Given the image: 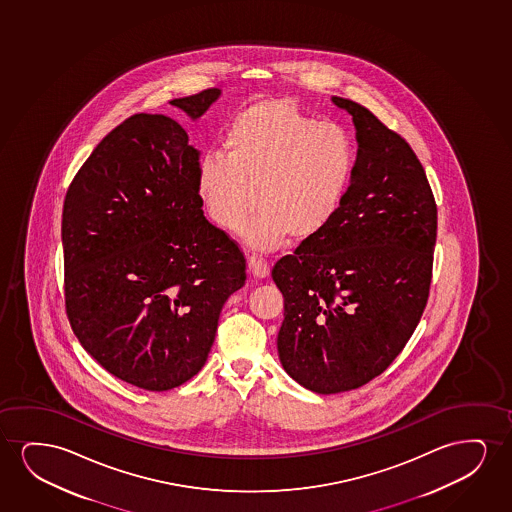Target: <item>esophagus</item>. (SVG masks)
<instances>
[{
    "label": "esophagus",
    "instance_id": "obj_1",
    "mask_svg": "<svg viewBox=\"0 0 512 512\" xmlns=\"http://www.w3.org/2000/svg\"><path fill=\"white\" fill-rule=\"evenodd\" d=\"M248 266H250V271H252L255 278H266L269 274V264L266 260L259 259L257 255H248Z\"/></svg>",
    "mask_w": 512,
    "mask_h": 512
}]
</instances>
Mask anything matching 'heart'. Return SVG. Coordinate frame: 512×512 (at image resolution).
I'll use <instances>...</instances> for the list:
<instances>
[{
	"instance_id": "obj_1",
	"label": "heart",
	"mask_w": 512,
	"mask_h": 512,
	"mask_svg": "<svg viewBox=\"0 0 512 512\" xmlns=\"http://www.w3.org/2000/svg\"><path fill=\"white\" fill-rule=\"evenodd\" d=\"M225 154L204 157L197 189L225 231L269 250L287 236L308 241L329 227L350 189L357 147L346 127L302 112L290 99H262L234 115Z\"/></svg>"
}]
</instances>
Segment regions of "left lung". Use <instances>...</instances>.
I'll return each instance as SVG.
<instances>
[{
	"label": "left lung",
	"instance_id": "left-lung-1",
	"mask_svg": "<svg viewBox=\"0 0 512 512\" xmlns=\"http://www.w3.org/2000/svg\"><path fill=\"white\" fill-rule=\"evenodd\" d=\"M357 166L336 218L273 280L285 299L278 355L290 378L330 395L364 386L404 350L427 306L437 206L425 169L400 134L350 99Z\"/></svg>",
	"mask_w": 512,
	"mask_h": 512
}]
</instances>
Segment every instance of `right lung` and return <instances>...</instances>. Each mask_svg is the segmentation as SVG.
Instances as JSON below:
<instances>
[{"mask_svg":"<svg viewBox=\"0 0 512 512\" xmlns=\"http://www.w3.org/2000/svg\"><path fill=\"white\" fill-rule=\"evenodd\" d=\"M218 96L169 103L196 120ZM197 175L185 129L136 113L94 148L64 199L71 329L106 371L150 392L203 369L220 311L245 285V255L204 217Z\"/></svg>","mask_w":512,"mask_h":512,"instance_id":"right-lung-1","label":"right lung"}]
</instances>
